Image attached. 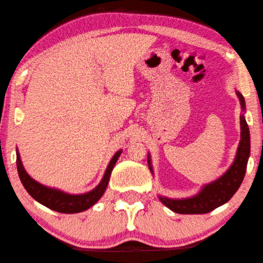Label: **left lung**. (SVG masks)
<instances>
[{
  "mask_svg": "<svg viewBox=\"0 0 263 263\" xmlns=\"http://www.w3.org/2000/svg\"><path fill=\"white\" fill-rule=\"evenodd\" d=\"M237 97L239 98L242 111H245V99L242 95L236 90ZM251 152V138L250 128L246 123L245 116H240V141L238 146L237 154L233 163L230 165L226 173L216 180L202 186L201 191L193 197L184 199H171L166 197H161L159 199L164 206L171 211L178 214H207L214 211L222 204L227 203L233 194L237 192L239 186L245 177L247 161ZM148 166L153 174V166L151 162V155L147 156Z\"/></svg>",
  "mask_w": 263,
  "mask_h": 263,
  "instance_id": "left-lung-1",
  "label": "left lung"
}]
</instances>
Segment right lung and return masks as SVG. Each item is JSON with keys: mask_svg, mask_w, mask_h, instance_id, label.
<instances>
[{"mask_svg": "<svg viewBox=\"0 0 263 263\" xmlns=\"http://www.w3.org/2000/svg\"><path fill=\"white\" fill-rule=\"evenodd\" d=\"M16 152L18 175L23 186L27 191V193L30 194L33 199H35L37 202L44 204L47 208L64 214H74L87 211L88 208H90L93 204L99 201L100 198L102 197L104 191L107 189L108 181L109 178H110L114 166H115L119 155L122 154V149L115 153V155L112 156V159L109 162L106 173H104L101 181H100L97 187L84 194H69L61 190L48 187V186L42 185L33 179L31 176L26 173V170L24 169L18 149Z\"/></svg>", "mask_w": 263, "mask_h": 263, "instance_id": "right-lung-1", "label": "right lung"}]
</instances>
